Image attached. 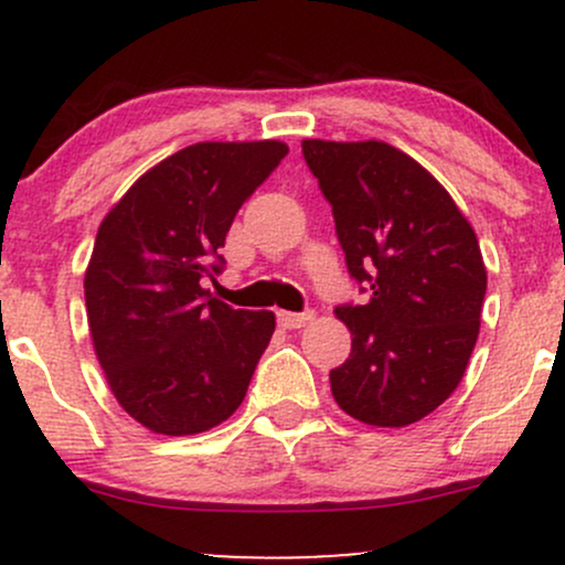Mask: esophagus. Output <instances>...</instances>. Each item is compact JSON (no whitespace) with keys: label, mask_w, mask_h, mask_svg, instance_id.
Wrapping results in <instances>:
<instances>
[{"label":"esophagus","mask_w":565,"mask_h":565,"mask_svg":"<svg viewBox=\"0 0 565 565\" xmlns=\"http://www.w3.org/2000/svg\"><path fill=\"white\" fill-rule=\"evenodd\" d=\"M308 321H313V310H308V313H289V310H278V327L284 329H300Z\"/></svg>","instance_id":"esophagus-1"}]
</instances>
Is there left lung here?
<instances>
[{"mask_svg": "<svg viewBox=\"0 0 565 565\" xmlns=\"http://www.w3.org/2000/svg\"><path fill=\"white\" fill-rule=\"evenodd\" d=\"M332 204L350 276L372 289L337 319L353 348L329 372L337 406L372 427H406L457 391L481 329L486 265L444 185L382 140H302Z\"/></svg>", "mask_w": 565, "mask_h": 565, "instance_id": "1", "label": "left lung"}]
</instances>
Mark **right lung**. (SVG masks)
<instances>
[{"label": "right lung", "mask_w": 565, "mask_h": 565, "mask_svg": "<svg viewBox=\"0 0 565 565\" xmlns=\"http://www.w3.org/2000/svg\"><path fill=\"white\" fill-rule=\"evenodd\" d=\"M289 153L281 140L193 142L135 180L97 228L84 274L89 337L114 398L159 436H193L242 406L276 329L215 281L225 233Z\"/></svg>", "instance_id": "add662e5"}]
</instances>
